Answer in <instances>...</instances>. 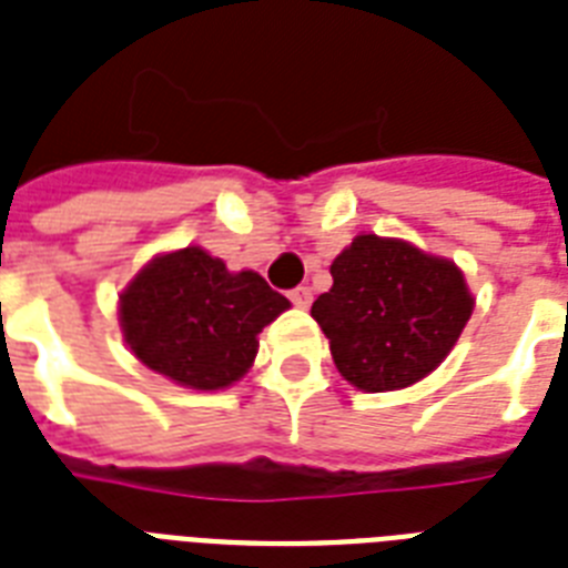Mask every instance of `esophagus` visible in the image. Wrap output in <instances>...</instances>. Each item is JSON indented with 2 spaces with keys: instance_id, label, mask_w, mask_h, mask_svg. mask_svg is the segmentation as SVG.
I'll use <instances>...</instances> for the list:
<instances>
[{
  "instance_id": "esophagus-1",
  "label": "esophagus",
  "mask_w": 568,
  "mask_h": 568,
  "mask_svg": "<svg viewBox=\"0 0 568 568\" xmlns=\"http://www.w3.org/2000/svg\"><path fill=\"white\" fill-rule=\"evenodd\" d=\"M288 297H292V303H294V306H297V310H310L312 288L301 285V288H294V292H288Z\"/></svg>"
}]
</instances>
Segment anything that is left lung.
<instances>
[{
	"label": "left lung",
	"instance_id": "obj_1",
	"mask_svg": "<svg viewBox=\"0 0 568 568\" xmlns=\"http://www.w3.org/2000/svg\"><path fill=\"white\" fill-rule=\"evenodd\" d=\"M333 288L312 303L338 374L363 392L418 383L450 354L475 297L454 262L409 241L356 235L329 265Z\"/></svg>",
	"mask_w": 568,
	"mask_h": 568
}]
</instances>
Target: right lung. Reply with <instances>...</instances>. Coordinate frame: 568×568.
<instances>
[{
    "instance_id": "obj_1",
    "label": "right lung",
    "mask_w": 568,
    "mask_h": 568,
    "mask_svg": "<svg viewBox=\"0 0 568 568\" xmlns=\"http://www.w3.org/2000/svg\"><path fill=\"white\" fill-rule=\"evenodd\" d=\"M292 306L256 271H226L200 247L155 256L120 294V327L153 372L200 392L232 386L256 359L258 333Z\"/></svg>"
}]
</instances>
